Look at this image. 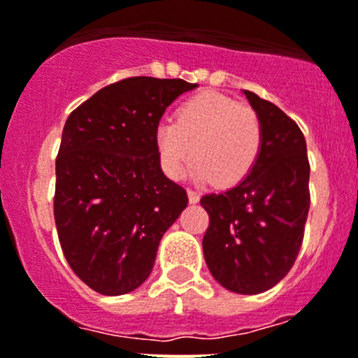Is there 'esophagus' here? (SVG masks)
Returning a JSON list of instances; mask_svg holds the SVG:
<instances>
[{
    "mask_svg": "<svg viewBox=\"0 0 358 358\" xmlns=\"http://www.w3.org/2000/svg\"><path fill=\"white\" fill-rule=\"evenodd\" d=\"M187 196H189V203L190 204L199 203V194H197L196 190H187Z\"/></svg>",
    "mask_w": 358,
    "mask_h": 358,
    "instance_id": "34e87169",
    "label": "esophagus"
}]
</instances>
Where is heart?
Here are the masks:
<instances>
[{
	"label": "heart",
	"mask_w": 358,
	"mask_h": 358,
	"mask_svg": "<svg viewBox=\"0 0 358 358\" xmlns=\"http://www.w3.org/2000/svg\"><path fill=\"white\" fill-rule=\"evenodd\" d=\"M262 143V120L255 110L218 92L187 99L176 112V122L162 120L155 129L166 175L180 178L194 154V180H213L218 187L245 180L259 161Z\"/></svg>",
	"instance_id": "b5f03b06"
}]
</instances>
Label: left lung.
<instances>
[{
	"label": "left lung",
	"instance_id": "1",
	"mask_svg": "<svg viewBox=\"0 0 358 358\" xmlns=\"http://www.w3.org/2000/svg\"><path fill=\"white\" fill-rule=\"evenodd\" d=\"M262 120L264 143L255 168L222 194H206L203 238L213 278L236 294L266 292L296 262L310 210V162L299 126L273 103L243 91Z\"/></svg>",
	"mask_w": 358,
	"mask_h": 358
}]
</instances>
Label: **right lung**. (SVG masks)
Masks as SVG:
<instances>
[{"instance_id":"right-lung-1","label":"right lung","mask_w":358,"mask_h":358,"mask_svg":"<svg viewBox=\"0 0 358 358\" xmlns=\"http://www.w3.org/2000/svg\"><path fill=\"white\" fill-rule=\"evenodd\" d=\"M197 83L133 76L103 87L68 117L55 159L54 217L75 275L103 296L150 276L187 192L161 169L155 129Z\"/></svg>"}]
</instances>
